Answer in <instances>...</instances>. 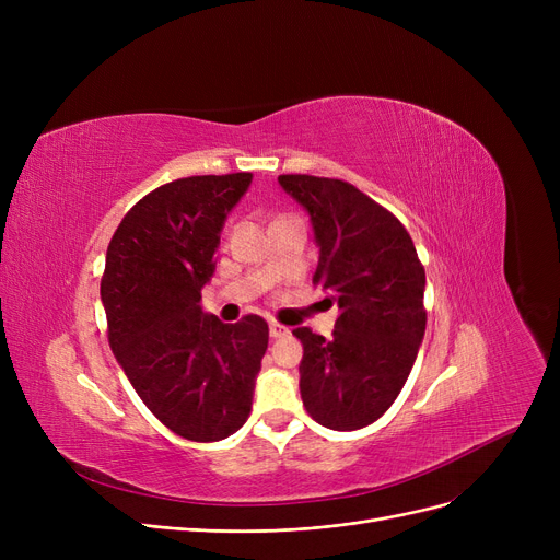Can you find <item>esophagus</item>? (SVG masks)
<instances>
[{
  "label": "esophagus",
  "instance_id": "esophagus-1",
  "mask_svg": "<svg viewBox=\"0 0 560 560\" xmlns=\"http://www.w3.org/2000/svg\"><path fill=\"white\" fill-rule=\"evenodd\" d=\"M288 334H290L288 327L279 325V322H270V336H272V338H283V336H288Z\"/></svg>",
  "mask_w": 560,
  "mask_h": 560
}]
</instances>
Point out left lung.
<instances>
[{"instance_id":"obj_1","label":"left lung","mask_w":560,"mask_h":560,"mask_svg":"<svg viewBox=\"0 0 560 560\" xmlns=\"http://www.w3.org/2000/svg\"><path fill=\"white\" fill-rule=\"evenodd\" d=\"M319 245L313 283L338 302L331 340L300 327L306 413L334 431L372 424L393 406L427 329L424 265L404 224L342 179L281 174Z\"/></svg>"}]
</instances>
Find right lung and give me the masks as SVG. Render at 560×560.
<instances>
[{
    "label": "right lung",
    "instance_id": "right-lung-1",
    "mask_svg": "<svg viewBox=\"0 0 560 560\" xmlns=\"http://www.w3.org/2000/svg\"><path fill=\"white\" fill-rule=\"evenodd\" d=\"M252 172L186 176L136 201L115 229L102 275L108 345L142 404L176 435L213 443L252 413L270 329L260 315H203L222 224Z\"/></svg>",
    "mask_w": 560,
    "mask_h": 560
}]
</instances>
